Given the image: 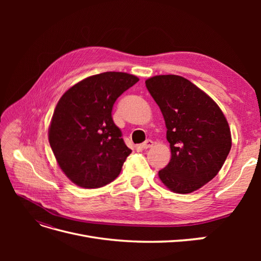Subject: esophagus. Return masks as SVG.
<instances>
[{"mask_svg": "<svg viewBox=\"0 0 261 261\" xmlns=\"http://www.w3.org/2000/svg\"><path fill=\"white\" fill-rule=\"evenodd\" d=\"M153 146V141L151 139H147L145 143H143L140 145V147L143 149H148V148H151Z\"/></svg>", "mask_w": 261, "mask_h": 261, "instance_id": "34e87169", "label": "esophagus"}]
</instances>
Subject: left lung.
<instances>
[{
    "mask_svg": "<svg viewBox=\"0 0 261 261\" xmlns=\"http://www.w3.org/2000/svg\"><path fill=\"white\" fill-rule=\"evenodd\" d=\"M146 87L161 110L171 148V160L159 177L172 192L193 193L226 160L232 147L228 123L216 102L184 77L153 76Z\"/></svg>",
    "mask_w": 261,
    "mask_h": 261,
    "instance_id": "1",
    "label": "left lung"
}]
</instances>
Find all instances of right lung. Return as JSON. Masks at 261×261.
Returning <instances> with one entry per match:
<instances>
[{
  "label": "right lung",
  "instance_id": "add662e5",
  "mask_svg": "<svg viewBox=\"0 0 261 261\" xmlns=\"http://www.w3.org/2000/svg\"><path fill=\"white\" fill-rule=\"evenodd\" d=\"M122 72H106L77 83L59 100L49 143L59 167L74 184L99 188L114 180L132 150L114 124L116 99L138 82Z\"/></svg>",
  "mask_w": 261,
  "mask_h": 261
}]
</instances>
